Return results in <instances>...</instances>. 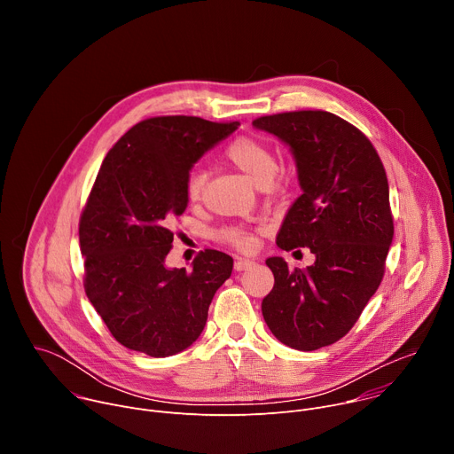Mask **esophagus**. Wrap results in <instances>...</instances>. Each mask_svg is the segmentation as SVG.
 <instances>
[{"mask_svg":"<svg viewBox=\"0 0 454 454\" xmlns=\"http://www.w3.org/2000/svg\"><path fill=\"white\" fill-rule=\"evenodd\" d=\"M254 262L249 261V258H237L235 261V271H246L247 268H251Z\"/></svg>","mask_w":454,"mask_h":454,"instance_id":"1","label":"esophagus"}]
</instances>
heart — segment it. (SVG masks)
Segmentation results:
<instances>
[{
    "label": "heart",
    "instance_id": "heart-1",
    "mask_svg": "<svg viewBox=\"0 0 454 454\" xmlns=\"http://www.w3.org/2000/svg\"><path fill=\"white\" fill-rule=\"evenodd\" d=\"M223 158L228 165L242 172L251 183L261 188L270 186L280 170V163L273 147L266 140L256 137H237L224 147ZM207 181L208 172L205 168L198 167L190 170L186 176V196L190 201L198 203L203 200ZM217 237L242 251L251 249L254 244L253 237L237 226L221 230Z\"/></svg>",
    "mask_w": 454,
    "mask_h": 454
}]
</instances>
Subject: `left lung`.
<instances>
[{
	"label": "left lung",
	"instance_id": "obj_1",
	"mask_svg": "<svg viewBox=\"0 0 454 454\" xmlns=\"http://www.w3.org/2000/svg\"><path fill=\"white\" fill-rule=\"evenodd\" d=\"M293 151L301 196L289 208L278 247H309L316 262L275 275L262 300L270 331L284 345L310 352L340 341L377 291L394 239L390 190L382 161L357 127L329 111H289L253 120Z\"/></svg>",
	"mask_w": 454,
	"mask_h": 454
}]
</instances>
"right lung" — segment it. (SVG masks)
<instances>
[{
	"label": "right lung",
	"instance_id": "1",
	"mask_svg": "<svg viewBox=\"0 0 454 454\" xmlns=\"http://www.w3.org/2000/svg\"><path fill=\"white\" fill-rule=\"evenodd\" d=\"M237 125L154 116L129 129L104 158L81 214L79 240L86 294L120 345L167 357L201 336L233 258L205 249L192 271L168 270V226L186 208L192 165Z\"/></svg>",
	"mask_w": 454,
	"mask_h": 454
}]
</instances>
